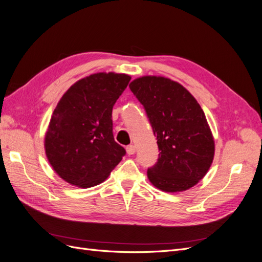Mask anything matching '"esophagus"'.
Segmentation results:
<instances>
[{
	"label": "esophagus",
	"mask_w": 262,
	"mask_h": 262,
	"mask_svg": "<svg viewBox=\"0 0 262 262\" xmlns=\"http://www.w3.org/2000/svg\"><path fill=\"white\" fill-rule=\"evenodd\" d=\"M126 153H128L129 155H133L134 153H136V146H134L133 144H130L126 146Z\"/></svg>",
	"instance_id": "34e87169"
}]
</instances>
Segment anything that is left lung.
Segmentation results:
<instances>
[{
    "label": "left lung",
    "instance_id": "obj_1",
    "mask_svg": "<svg viewBox=\"0 0 262 262\" xmlns=\"http://www.w3.org/2000/svg\"><path fill=\"white\" fill-rule=\"evenodd\" d=\"M129 87L143 105L157 140L160 154L147 169L149 181L166 192L196 185L214 156V140L200 105L184 86L169 78L143 76Z\"/></svg>",
    "mask_w": 262,
    "mask_h": 262
}]
</instances>
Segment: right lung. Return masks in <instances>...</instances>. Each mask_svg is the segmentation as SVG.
<instances>
[{
  "label": "right lung",
  "mask_w": 262,
  "mask_h": 262,
  "mask_svg": "<svg viewBox=\"0 0 262 262\" xmlns=\"http://www.w3.org/2000/svg\"><path fill=\"white\" fill-rule=\"evenodd\" d=\"M131 77L97 73L68 90L55 107L45 139L58 175L81 188L104 181L125 155L113 133V108Z\"/></svg>",
  "instance_id": "obj_1"
}]
</instances>
